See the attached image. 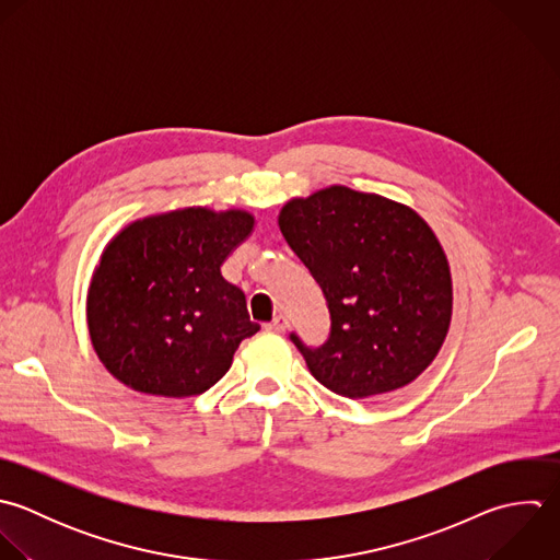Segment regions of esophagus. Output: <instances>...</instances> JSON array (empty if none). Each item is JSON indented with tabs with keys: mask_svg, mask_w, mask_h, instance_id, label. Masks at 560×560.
Returning <instances> with one entry per match:
<instances>
[{
	"mask_svg": "<svg viewBox=\"0 0 560 560\" xmlns=\"http://www.w3.org/2000/svg\"><path fill=\"white\" fill-rule=\"evenodd\" d=\"M285 327H288V316H283V314H277L272 318V323L266 325V329H270V331H285Z\"/></svg>",
	"mask_w": 560,
	"mask_h": 560,
	"instance_id": "obj_1",
	"label": "esophagus"
}]
</instances>
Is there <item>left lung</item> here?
Wrapping results in <instances>:
<instances>
[{
	"label": "left lung",
	"mask_w": 560,
	"mask_h": 560,
	"mask_svg": "<svg viewBox=\"0 0 560 560\" xmlns=\"http://www.w3.org/2000/svg\"><path fill=\"white\" fill-rule=\"evenodd\" d=\"M279 229L320 285L327 342L290 340L331 393L364 399L417 380L452 320V275L441 242L406 205L345 185L290 200Z\"/></svg>",
	"instance_id": "left-lung-1"
}]
</instances>
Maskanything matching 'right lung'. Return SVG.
<instances>
[{
	"label": "right lung",
	"mask_w": 560,
	"mask_h": 560,
	"mask_svg": "<svg viewBox=\"0 0 560 560\" xmlns=\"http://www.w3.org/2000/svg\"><path fill=\"white\" fill-rule=\"evenodd\" d=\"M253 224L240 209L189 207L137 220L108 242L89 285L86 323L115 380L154 397H191L231 369L259 325L220 266Z\"/></svg>",
	"instance_id": "right-lung-1"
}]
</instances>
